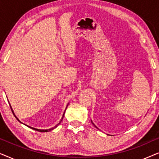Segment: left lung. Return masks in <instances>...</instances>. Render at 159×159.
Listing matches in <instances>:
<instances>
[{"instance_id": "left-lung-1", "label": "left lung", "mask_w": 159, "mask_h": 159, "mask_svg": "<svg viewBox=\"0 0 159 159\" xmlns=\"http://www.w3.org/2000/svg\"><path fill=\"white\" fill-rule=\"evenodd\" d=\"M91 122H92V124H93V125H94V126H95V127H96V128H98V127H96V126H95V125H94V124H93V121H91Z\"/></svg>"}]
</instances>
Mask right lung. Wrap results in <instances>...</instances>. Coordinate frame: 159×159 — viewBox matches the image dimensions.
<instances>
[{"label": "right lung", "mask_w": 159, "mask_h": 159, "mask_svg": "<svg viewBox=\"0 0 159 159\" xmlns=\"http://www.w3.org/2000/svg\"><path fill=\"white\" fill-rule=\"evenodd\" d=\"M9 105H10V107H11V111H12V112H13V114L14 115V116H15V118H16L17 120H18L19 122L20 123H21V124H23L22 122H21L20 121H19V119L17 118L16 117V115H15V114H14V111H13V108H11V104L9 103ZM68 105H69V103L67 104V106H66V108H67V106H68ZM66 109H65V111H66ZM65 111H64V114H63V116H62V118H61V121H59V123L57 125H56L55 127H52V128H51V129H36V128H34V127H30V126H28V125H25V124H23V125H26L27 126V127H28L29 128H31V129H34V130H35V131H38V132H50V131H51V130H53V129H55V128H56L58 126V125H59V124L61 122V121H62V119H63V118H64V114H65Z\"/></svg>", "instance_id": "add662e5"}]
</instances>
